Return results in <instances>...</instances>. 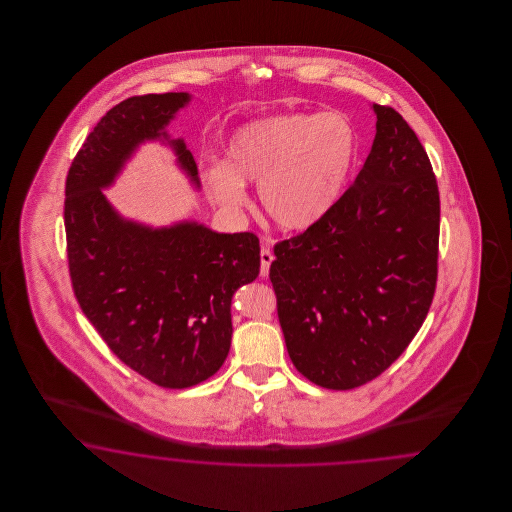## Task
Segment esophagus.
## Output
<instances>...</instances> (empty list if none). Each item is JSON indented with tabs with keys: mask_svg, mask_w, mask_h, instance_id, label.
Instances as JSON below:
<instances>
[{
	"mask_svg": "<svg viewBox=\"0 0 512 512\" xmlns=\"http://www.w3.org/2000/svg\"><path fill=\"white\" fill-rule=\"evenodd\" d=\"M274 261V255L268 248L261 249V276L266 278L268 276V270H270V264Z\"/></svg>",
	"mask_w": 512,
	"mask_h": 512,
	"instance_id": "34e87169",
	"label": "esophagus"
}]
</instances>
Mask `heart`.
<instances>
[{
    "mask_svg": "<svg viewBox=\"0 0 512 512\" xmlns=\"http://www.w3.org/2000/svg\"><path fill=\"white\" fill-rule=\"evenodd\" d=\"M357 159V127L345 114L274 116L238 127L227 161L210 163L202 184L227 212H240L246 184H259L266 216L283 231H306L338 204Z\"/></svg>",
    "mask_w": 512,
    "mask_h": 512,
    "instance_id": "b5f03b06",
    "label": "heart"
}]
</instances>
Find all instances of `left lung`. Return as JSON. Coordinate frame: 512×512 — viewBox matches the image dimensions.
Wrapping results in <instances>:
<instances>
[{
	"label": "left lung",
	"mask_w": 512,
	"mask_h": 512,
	"mask_svg": "<svg viewBox=\"0 0 512 512\" xmlns=\"http://www.w3.org/2000/svg\"><path fill=\"white\" fill-rule=\"evenodd\" d=\"M375 139L353 186L306 233L274 248L270 281L296 370L332 390L360 387L402 355L437 279L439 191L415 131L372 105Z\"/></svg>",
	"instance_id": "obj_1"
}]
</instances>
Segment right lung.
<instances>
[{"mask_svg":"<svg viewBox=\"0 0 512 512\" xmlns=\"http://www.w3.org/2000/svg\"><path fill=\"white\" fill-rule=\"evenodd\" d=\"M187 92L129 97L82 144L65 182V234L73 289L110 351L165 388L199 385L233 340V296L259 276L251 233H216L193 219L154 227L122 216L107 191L146 142L167 146L199 191L197 163L167 127Z\"/></svg>","mask_w":512,"mask_h":512,"instance_id":"right-lung-1","label":"right lung"}]
</instances>
